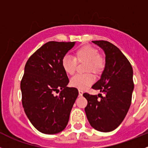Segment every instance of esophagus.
<instances>
[{
    "label": "esophagus",
    "instance_id": "obj_1",
    "mask_svg": "<svg viewBox=\"0 0 148 148\" xmlns=\"http://www.w3.org/2000/svg\"><path fill=\"white\" fill-rule=\"evenodd\" d=\"M83 90H79V96H82L83 95Z\"/></svg>",
    "mask_w": 148,
    "mask_h": 148
}]
</instances>
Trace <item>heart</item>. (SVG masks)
I'll use <instances>...</instances> for the list:
<instances>
[{"label":"heart","mask_w":148,"mask_h":148,"mask_svg":"<svg viewBox=\"0 0 148 148\" xmlns=\"http://www.w3.org/2000/svg\"><path fill=\"white\" fill-rule=\"evenodd\" d=\"M77 60L79 62H87L86 71L96 74H100L105 66V58L100 55L97 49L93 47L86 45L79 48L75 52V58L69 55H66L62 59V66L66 74L73 75L75 72ZM96 80L93 74H77L71 79V86L79 90H85L90 86Z\"/></svg>","instance_id":"b5f03b06"}]
</instances>
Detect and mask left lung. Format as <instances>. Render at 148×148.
Returning a JSON list of instances; mask_svg holds the SVG:
<instances>
[{"label": "left lung", "mask_w": 148, "mask_h": 148, "mask_svg": "<svg viewBox=\"0 0 148 148\" xmlns=\"http://www.w3.org/2000/svg\"><path fill=\"white\" fill-rule=\"evenodd\" d=\"M105 54V67L99 80L92 88L104 94L85 93L87 118L99 132H110L118 128L125 118L132 103L134 90L133 69L123 52L107 41H93ZM98 97H100L99 99Z\"/></svg>", "instance_id": "1"}]
</instances>
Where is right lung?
Segmentation results:
<instances>
[{"label":"right lung","mask_w":148,"mask_h":148,"mask_svg":"<svg viewBox=\"0 0 148 148\" xmlns=\"http://www.w3.org/2000/svg\"><path fill=\"white\" fill-rule=\"evenodd\" d=\"M76 42L49 41L33 54L25 66L20 83L25 112L32 125L45 134L62 132L78 96V90L69 88L62 59ZM61 92L58 96L53 93Z\"/></svg>","instance_id":"1"}]
</instances>
